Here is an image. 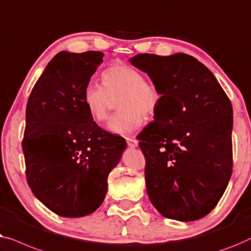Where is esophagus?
Instances as JSON below:
<instances>
[{
	"instance_id": "obj_1",
	"label": "esophagus",
	"mask_w": 251,
	"mask_h": 251,
	"mask_svg": "<svg viewBox=\"0 0 251 251\" xmlns=\"http://www.w3.org/2000/svg\"><path fill=\"white\" fill-rule=\"evenodd\" d=\"M126 142H127V146H128L129 148H136L137 146H139V141L133 139V137H127Z\"/></svg>"
}]
</instances>
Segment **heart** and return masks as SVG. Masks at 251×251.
I'll return each instance as SVG.
<instances>
[{
	"instance_id": "heart-1",
	"label": "heart",
	"mask_w": 251,
	"mask_h": 251,
	"mask_svg": "<svg viewBox=\"0 0 251 251\" xmlns=\"http://www.w3.org/2000/svg\"><path fill=\"white\" fill-rule=\"evenodd\" d=\"M104 86L89 82L84 87V104L95 122L107 119L112 98L123 95L118 107L123 110L109 119V132L129 135L140 128L144 117H152L160 103V92L154 84L147 82L140 70L127 65H115L102 74Z\"/></svg>"
}]
</instances>
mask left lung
Wrapping results in <instances>:
<instances>
[{
	"label": "left lung",
	"mask_w": 251,
	"mask_h": 251,
	"mask_svg": "<svg viewBox=\"0 0 251 251\" xmlns=\"http://www.w3.org/2000/svg\"><path fill=\"white\" fill-rule=\"evenodd\" d=\"M129 61L148 74L161 95L154 122L137 135L149 199L164 217L202 218L232 175L230 99L214 74L189 54L141 53Z\"/></svg>",
	"instance_id": "1"
}]
</instances>
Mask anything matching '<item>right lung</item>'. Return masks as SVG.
<instances>
[{
  "label": "right lung",
  "mask_w": 251,
  "mask_h": 251,
  "mask_svg": "<svg viewBox=\"0 0 251 251\" xmlns=\"http://www.w3.org/2000/svg\"><path fill=\"white\" fill-rule=\"evenodd\" d=\"M103 53L59 52L31 90L26 108L23 151L34 196L62 217L98 209L108 175L121 160L125 140L97 125L83 101Z\"/></svg>",
  "instance_id": "add662e5"
}]
</instances>
